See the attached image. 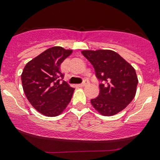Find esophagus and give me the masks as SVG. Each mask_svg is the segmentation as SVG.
<instances>
[{
	"label": "esophagus",
	"instance_id": "obj_1",
	"mask_svg": "<svg viewBox=\"0 0 160 160\" xmlns=\"http://www.w3.org/2000/svg\"><path fill=\"white\" fill-rule=\"evenodd\" d=\"M86 85H88V82L87 81H84L83 82H82L81 84H80L79 86H80V87H83V86H86Z\"/></svg>",
	"mask_w": 160,
	"mask_h": 160
}]
</instances>
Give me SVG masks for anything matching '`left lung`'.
Wrapping results in <instances>:
<instances>
[{
    "label": "left lung",
    "instance_id": "8db88e82",
    "mask_svg": "<svg viewBox=\"0 0 160 160\" xmlns=\"http://www.w3.org/2000/svg\"><path fill=\"white\" fill-rule=\"evenodd\" d=\"M100 80V92L91 99L94 108L103 116H113L125 109L135 98L138 80L134 68L114 51L82 50Z\"/></svg>",
    "mask_w": 160,
    "mask_h": 160
}]
</instances>
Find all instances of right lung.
Instances as JSON below:
<instances>
[{"label": "right lung", "mask_w": 160, "mask_h": 160, "mask_svg": "<svg viewBox=\"0 0 160 160\" xmlns=\"http://www.w3.org/2000/svg\"><path fill=\"white\" fill-rule=\"evenodd\" d=\"M72 53L62 47L49 48L26 64L21 75L24 92L31 104L47 117L61 114L71 102L74 88L61 80L60 65Z\"/></svg>", "instance_id": "obj_1"}]
</instances>
